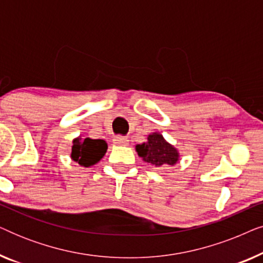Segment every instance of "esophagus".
Returning <instances> with one entry per match:
<instances>
[{
	"instance_id": "obj_1",
	"label": "esophagus",
	"mask_w": 263,
	"mask_h": 263,
	"mask_svg": "<svg viewBox=\"0 0 263 263\" xmlns=\"http://www.w3.org/2000/svg\"><path fill=\"white\" fill-rule=\"evenodd\" d=\"M114 143L115 145H121V146H125L129 143V140L127 138H124V136H116V138L114 139Z\"/></svg>"
}]
</instances>
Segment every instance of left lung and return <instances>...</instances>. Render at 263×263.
<instances>
[{"label":"left lung","mask_w":263,"mask_h":263,"mask_svg":"<svg viewBox=\"0 0 263 263\" xmlns=\"http://www.w3.org/2000/svg\"><path fill=\"white\" fill-rule=\"evenodd\" d=\"M135 151L145 163H148L156 168L174 166L181 157L178 149L167 142L163 134L158 132L151 133L145 142L135 146Z\"/></svg>","instance_id":"1"}]
</instances>
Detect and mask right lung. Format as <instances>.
Returning <instances> with one entry per match:
<instances>
[{
    "instance_id": "obj_1",
    "label": "right lung",
    "mask_w": 263,
    "mask_h": 263,
    "mask_svg": "<svg viewBox=\"0 0 263 263\" xmlns=\"http://www.w3.org/2000/svg\"><path fill=\"white\" fill-rule=\"evenodd\" d=\"M107 143L104 140H95L79 135L73 140L71 146V160L84 167H89L99 163L105 156Z\"/></svg>"
}]
</instances>
